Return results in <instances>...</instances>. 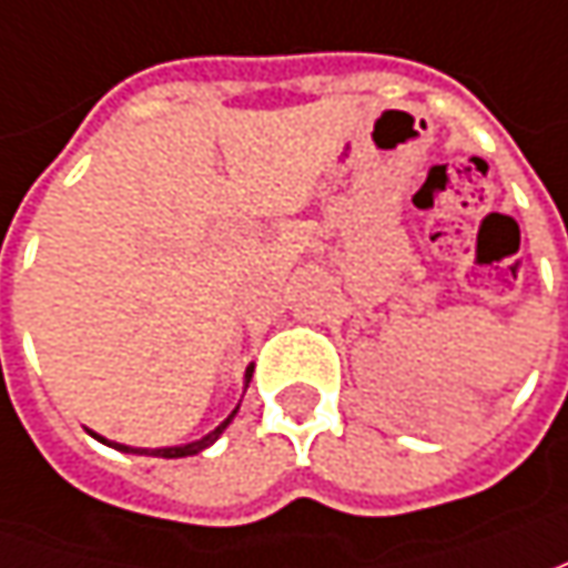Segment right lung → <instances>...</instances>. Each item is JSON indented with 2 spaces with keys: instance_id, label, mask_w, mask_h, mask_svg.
Instances as JSON below:
<instances>
[{
  "instance_id": "right-lung-1",
  "label": "right lung",
  "mask_w": 568,
  "mask_h": 568,
  "mask_svg": "<svg viewBox=\"0 0 568 568\" xmlns=\"http://www.w3.org/2000/svg\"><path fill=\"white\" fill-rule=\"evenodd\" d=\"M251 374H254V364L247 367L245 371V389H247V383H251ZM242 405V402H239ZM239 405L232 408V415L216 427V430H210L206 437H201V440H194V443H182V446H160V449H141V446H125V443H112L106 440V437H100V434H93V440H100V443H106V446H112V449H119V453H134V456H156V459H185V456H197V453H204L206 446H213V443L220 440L223 437V430L232 424V418L239 415Z\"/></svg>"
}]
</instances>
